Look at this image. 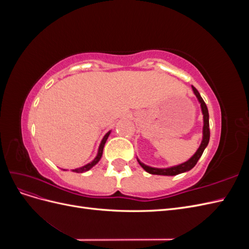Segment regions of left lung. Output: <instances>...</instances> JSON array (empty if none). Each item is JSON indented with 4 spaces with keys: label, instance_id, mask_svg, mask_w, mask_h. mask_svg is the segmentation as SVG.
<instances>
[{
    "label": "left lung",
    "instance_id": "8db88e82",
    "mask_svg": "<svg viewBox=\"0 0 249 249\" xmlns=\"http://www.w3.org/2000/svg\"><path fill=\"white\" fill-rule=\"evenodd\" d=\"M193 92L194 94L196 95L198 102L200 103V107H201V111H202V115H203V127H202V141L200 143V146L198 147V149L195 153L189 160L185 163H182L179 165H177V166L173 167H169V168H154V167H149L147 165L141 163L139 160V164L141 165V167L144 169L145 171H147L148 173H152V175H159V176H177L178 173L182 172H186L188 170L192 169L195 165H196L197 161L199 160V158L201 157L203 150L207 147L209 140H210V124H209V112H208V108L206 103L203 102L202 97L200 96L199 92L197 91V89L192 86Z\"/></svg>",
    "mask_w": 249,
    "mask_h": 249
}]
</instances>
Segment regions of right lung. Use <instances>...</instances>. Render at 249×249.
<instances>
[{"label": "right lung", "instance_id": "obj_1", "mask_svg": "<svg viewBox=\"0 0 249 249\" xmlns=\"http://www.w3.org/2000/svg\"><path fill=\"white\" fill-rule=\"evenodd\" d=\"M110 131L105 135L104 136V138H103V140H102V142H101V144H100V147H99V152H97V155H96V157L94 158V160L92 161V162H90V163H88V164H86L85 166H83V167H80V168H77V169H72V171L73 172H78V173H82V172H85V171H88L90 168H92L94 165L99 162L100 160H101V158H102V155H103V149H104V146H105V143H106V141H107V139H108V137H109V135H110Z\"/></svg>", "mask_w": 249, "mask_h": 249}]
</instances>
